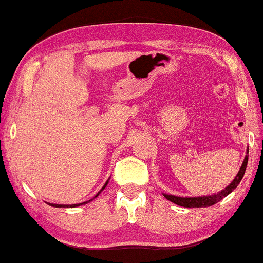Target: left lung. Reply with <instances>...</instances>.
Returning <instances> with one entry per match:
<instances>
[{
  "label": "left lung",
  "instance_id": "1",
  "mask_svg": "<svg viewBox=\"0 0 263 263\" xmlns=\"http://www.w3.org/2000/svg\"><path fill=\"white\" fill-rule=\"evenodd\" d=\"M247 153H249V149L247 151ZM247 164H248V154L246 156V158H244L242 166H240L238 174H237L235 179H233V181L231 182V184L226 186V188L224 190H221V192H219L217 194H213V195L199 196V197H179V196H175V195H168V194H164V196L166 197L168 201H171V202H174V203L178 204V206H182V207L192 208V207H210V206H213V204L219 202V201L224 199L225 196H228L230 193L233 192V190L237 188V185H238L239 182L242 181L244 172H246Z\"/></svg>",
  "mask_w": 263,
  "mask_h": 263
}]
</instances>
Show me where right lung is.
<instances>
[{"instance_id": "obj_1", "label": "right lung", "mask_w": 263, "mask_h": 263, "mask_svg": "<svg viewBox=\"0 0 263 263\" xmlns=\"http://www.w3.org/2000/svg\"><path fill=\"white\" fill-rule=\"evenodd\" d=\"M107 182H109V181H106V183H105V184H104V186H103V188L102 189H100V192H102V190L103 189H105V186L107 185ZM100 192L98 193V194H97V195L95 196V197H97V196H98L99 195V194H100ZM89 201H91V200H89ZM89 201H86V202H82V203H77V204H55V203H49L50 204V206H52V207H79V206H81V204H85V203H87V202H89Z\"/></svg>"}]
</instances>
